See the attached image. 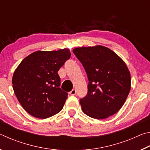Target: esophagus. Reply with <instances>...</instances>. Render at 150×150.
I'll return each mask as SVG.
<instances>
[{
    "label": "esophagus",
    "instance_id": "34e87169",
    "mask_svg": "<svg viewBox=\"0 0 150 150\" xmlns=\"http://www.w3.org/2000/svg\"><path fill=\"white\" fill-rule=\"evenodd\" d=\"M69 94H70L71 95H75V94H76V90L74 89V88H73V89L71 91H70Z\"/></svg>",
    "mask_w": 150,
    "mask_h": 150
}]
</instances>
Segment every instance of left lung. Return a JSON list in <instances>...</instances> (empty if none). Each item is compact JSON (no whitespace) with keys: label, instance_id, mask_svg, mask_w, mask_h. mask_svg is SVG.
Here are the masks:
<instances>
[{"label":"left lung","instance_id":"8db88e82","mask_svg":"<svg viewBox=\"0 0 150 150\" xmlns=\"http://www.w3.org/2000/svg\"><path fill=\"white\" fill-rule=\"evenodd\" d=\"M73 54L87 75L88 93L80 99L83 112L95 119H105L120 110L131 88L126 63L109 48L96 45L75 48Z\"/></svg>","mask_w":150,"mask_h":150}]
</instances>
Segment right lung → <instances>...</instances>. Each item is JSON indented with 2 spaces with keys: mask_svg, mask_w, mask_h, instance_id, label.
Returning <instances> with one entry per match:
<instances>
[{
  "mask_svg": "<svg viewBox=\"0 0 150 150\" xmlns=\"http://www.w3.org/2000/svg\"><path fill=\"white\" fill-rule=\"evenodd\" d=\"M71 57L69 49L37 51L22 61L12 83L20 105L30 115L44 119L62 110L67 93L59 88L58 71Z\"/></svg>",
  "mask_w": 150,
  "mask_h": 150,
  "instance_id": "obj_1",
  "label": "right lung"
}]
</instances>
